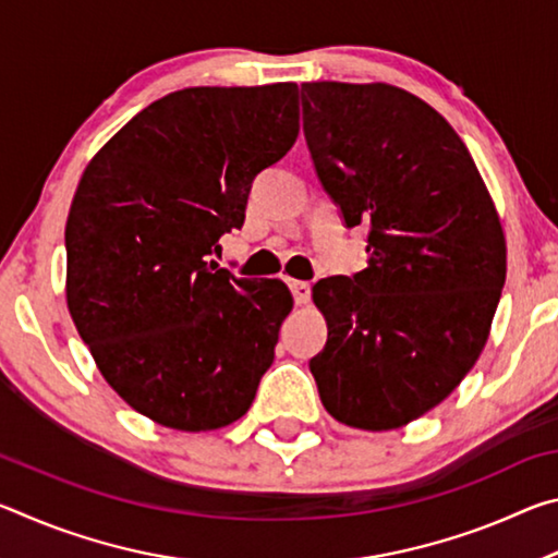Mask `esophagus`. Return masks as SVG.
Masks as SVG:
<instances>
[{
	"label": "esophagus",
	"instance_id": "1",
	"mask_svg": "<svg viewBox=\"0 0 558 558\" xmlns=\"http://www.w3.org/2000/svg\"><path fill=\"white\" fill-rule=\"evenodd\" d=\"M288 286H290V292H292V298H295L298 305H307L310 295H313V288H310L307 282H300V280H290Z\"/></svg>",
	"mask_w": 558,
	"mask_h": 558
}]
</instances>
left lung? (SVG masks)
<instances>
[{"mask_svg": "<svg viewBox=\"0 0 558 558\" xmlns=\"http://www.w3.org/2000/svg\"><path fill=\"white\" fill-rule=\"evenodd\" d=\"M302 132L369 266L313 288L327 344L310 359L339 423L391 430L456 391L487 342L507 276L495 204L458 132L386 83H302Z\"/></svg>", "mask_w": 558, "mask_h": 558, "instance_id": "1", "label": "left lung"}]
</instances>
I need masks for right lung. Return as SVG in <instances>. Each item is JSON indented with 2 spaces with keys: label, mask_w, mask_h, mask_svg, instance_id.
I'll return each instance as SVG.
<instances>
[{
  "label": "right lung",
  "mask_w": 558,
  "mask_h": 558,
  "mask_svg": "<svg viewBox=\"0 0 558 558\" xmlns=\"http://www.w3.org/2000/svg\"><path fill=\"white\" fill-rule=\"evenodd\" d=\"M298 86L184 88L90 159L65 223V300L100 374L167 428L239 421L276 359L280 280L206 260L241 229L251 184L298 140Z\"/></svg>",
  "instance_id": "add662e5"
}]
</instances>
